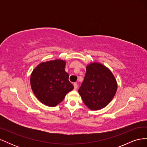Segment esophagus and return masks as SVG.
Returning a JSON list of instances; mask_svg holds the SVG:
<instances>
[{
	"label": "esophagus",
	"instance_id": "esophagus-1",
	"mask_svg": "<svg viewBox=\"0 0 147 147\" xmlns=\"http://www.w3.org/2000/svg\"><path fill=\"white\" fill-rule=\"evenodd\" d=\"M74 90H76L78 88V84L77 83H74Z\"/></svg>",
	"mask_w": 147,
	"mask_h": 147
}]
</instances>
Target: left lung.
I'll list each match as a JSON object with an SVG mask.
<instances>
[{
  "label": "left lung",
  "instance_id": "left-lung-1",
  "mask_svg": "<svg viewBox=\"0 0 147 147\" xmlns=\"http://www.w3.org/2000/svg\"><path fill=\"white\" fill-rule=\"evenodd\" d=\"M117 90V81L111 71L102 64L94 63L86 67L78 92L88 108L97 110L110 103Z\"/></svg>",
  "mask_w": 147,
  "mask_h": 147
}]
</instances>
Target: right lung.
Returning a JSON list of instances; mask_svg holds the SVG:
<instances>
[{"instance_id": "obj_1", "label": "right lung", "mask_w": 147, "mask_h": 147, "mask_svg": "<svg viewBox=\"0 0 147 147\" xmlns=\"http://www.w3.org/2000/svg\"><path fill=\"white\" fill-rule=\"evenodd\" d=\"M65 62L61 59L40 64L30 76L33 92L42 103L54 107L63 100L74 85L69 80V75L65 71Z\"/></svg>"}]
</instances>
